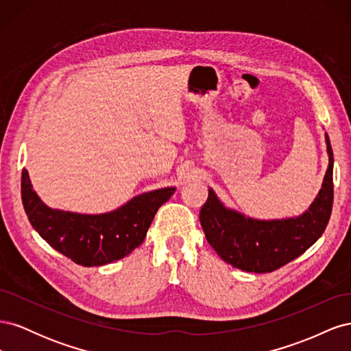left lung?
Wrapping results in <instances>:
<instances>
[{"label": "left lung", "instance_id": "obj_1", "mask_svg": "<svg viewBox=\"0 0 351 351\" xmlns=\"http://www.w3.org/2000/svg\"><path fill=\"white\" fill-rule=\"evenodd\" d=\"M328 168L319 193L302 215L284 219H254L227 208L209 189L200 209V226L218 256L246 272L265 274L299 258L322 236L332 212L334 156L325 133Z\"/></svg>", "mask_w": 351, "mask_h": 351}]
</instances>
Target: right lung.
<instances>
[{
    "label": "right lung",
    "mask_w": 351,
    "mask_h": 351,
    "mask_svg": "<svg viewBox=\"0 0 351 351\" xmlns=\"http://www.w3.org/2000/svg\"><path fill=\"white\" fill-rule=\"evenodd\" d=\"M176 192L164 187L142 193L107 214H77L47 206L22 171V202L26 215L51 247L82 267L120 261L143 243L156 210Z\"/></svg>",
    "instance_id": "obj_1"
}]
</instances>
